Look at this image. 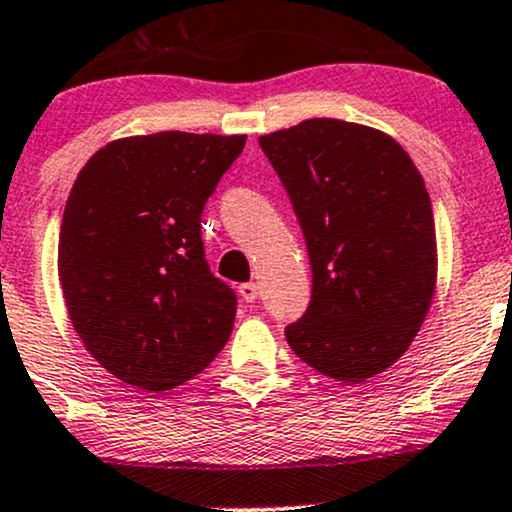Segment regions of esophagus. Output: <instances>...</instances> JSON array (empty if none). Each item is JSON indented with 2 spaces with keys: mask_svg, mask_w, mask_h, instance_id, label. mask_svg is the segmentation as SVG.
<instances>
[{
  "mask_svg": "<svg viewBox=\"0 0 512 512\" xmlns=\"http://www.w3.org/2000/svg\"><path fill=\"white\" fill-rule=\"evenodd\" d=\"M238 293H240V298H243V301L252 303V301H255L257 293H260V291H257V284H252V281H250V284H240V286H238Z\"/></svg>",
  "mask_w": 512,
  "mask_h": 512,
  "instance_id": "1",
  "label": "esophagus"
}]
</instances>
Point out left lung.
<instances>
[{"mask_svg":"<svg viewBox=\"0 0 512 512\" xmlns=\"http://www.w3.org/2000/svg\"><path fill=\"white\" fill-rule=\"evenodd\" d=\"M262 151L301 223L313 296L286 342L317 373L366 383L424 325L438 279L424 178L390 134L313 117L262 134Z\"/></svg>","mask_w":512,"mask_h":512,"instance_id":"8db88e82","label":"left lung"}]
</instances>
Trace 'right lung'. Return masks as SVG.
I'll list each match as a JSON object with an SVG mask.
<instances>
[{
    "mask_svg": "<svg viewBox=\"0 0 512 512\" xmlns=\"http://www.w3.org/2000/svg\"><path fill=\"white\" fill-rule=\"evenodd\" d=\"M245 139L122 137L76 175L60 228V286L86 351L122 383L173 390L231 337L236 293L209 272L199 221Z\"/></svg>",
    "mask_w": 512,
    "mask_h": 512,
    "instance_id": "right-lung-1",
    "label": "right lung"
}]
</instances>
